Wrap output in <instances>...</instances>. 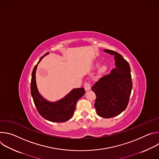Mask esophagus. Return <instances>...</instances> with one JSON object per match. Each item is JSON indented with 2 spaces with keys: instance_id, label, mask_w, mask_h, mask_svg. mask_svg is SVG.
<instances>
[{
  "instance_id": "obj_1",
  "label": "esophagus",
  "mask_w": 159,
  "mask_h": 159,
  "mask_svg": "<svg viewBox=\"0 0 159 159\" xmlns=\"http://www.w3.org/2000/svg\"><path fill=\"white\" fill-rule=\"evenodd\" d=\"M90 88H91V85H90V84L89 82H85V84H84V89L85 90H86V91H87V90H90Z\"/></svg>"
}]
</instances>
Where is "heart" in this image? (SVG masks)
Segmentation results:
<instances>
[{
    "mask_svg": "<svg viewBox=\"0 0 159 159\" xmlns=\"http://www.w3.org/2000/svg\"><path fill=\"white\" fill-rule=\"evenodd\" d=\"M96 67L99 66V63H97V64L96 65ZM107 67L106 65H102V66H101L99 67V73L100 74H104V72H106V71L107 70Z\"/></svg>",
    "mask_w": 159,
    "mask_h": 159,
    "instance_id": "obj_1",
    "label": "heart"
}]
</instances>
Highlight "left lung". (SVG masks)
<instances>
[{"label":"left lung","mask_w":159,"mask_h":159,"mask_svg":"<svg viewBox=\"0 0 159 159\" xmlns=\"http://www.w3.org/2000/svg\"><path fill=\"white\" fill-rule=\"evenodd\" d=\"M115 56V68L91 87L96 95L94 107L98 115L109 118L119 115L126 108L132 89L129 63L118 53L104 50Z\"/></svg>","instance_id":"obj_1"}]
</instances>
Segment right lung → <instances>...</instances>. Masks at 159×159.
Returning <instances> with one entry per match:
<instances>
[{"mask_svg": "<svg viewBox=\"0 0 159 159\" xmlns=\"http://www.w3.org/2000/svg\"><path fill=\"white\" fill-rule=\"evenodd\" d=\"M41 57L32 72L31 82V93L35 106L39 114L45 120L52 122L63 123L69 120L74 115L77 101L85 94L84 87L72 89L62 99L55 102H51L44 98L39 93L36 82V72L38 64L44 56Z\"/></svg>", "mask_w": 159, "mask_h": 159, "instance_id": "obj_1", "label": "right lung"}]
</instances>
